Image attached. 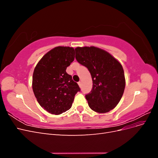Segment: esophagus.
<instances>
[{"mask_svg": "<svg viewBox=\"0 0 158 158\" xmlns=\"http://www.w3.org/2000/svg\"><path fill=\"white\" fill-rule=\"evenodd\" d=\"M78 85H79V86L81 87V82H80H80H78Z\"/></svg>", "mask_w": 158, "mask_h": 158, "instance_id": "1", "label": "esophagus"}]
</instances>
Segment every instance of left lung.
<instances>
[{
	"label": "left lung",
	"instance_id": "obj_1",
	"mask_svg": "<svg viewBox=\"0 0 158 158\" xmlns=\"http://www.w3.org/2000/svg\"><path fill=\"white\" fill-rule=\"evenodd\" d=\"M76 59L87 67L93 87L85 95L93 111L105 113L115 107L123 96L125 78L121 63L108 52L94 46L76 47Z\"/></svg>",
	"mask_w": 158,
	"mask_h": 158
}]
</instances>
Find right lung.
Masks as SVG:
<instances>
[{"label":"right lung","instance_id":"add662e5","mask_svg":"<svg viewBox=\"0 0 158 158\" xmlns=\"http://www.w3.org/2000/svg\"><path fill=\"white\" fill-rule=\"evenodd\" d=\"M74 57L73 47H55L42 57L33 71V93L41 107L49 113L60 114L70 109L80 91L66 72Z\"/></svg>","mask_w":158,"mask_h":158}]
</instances>
